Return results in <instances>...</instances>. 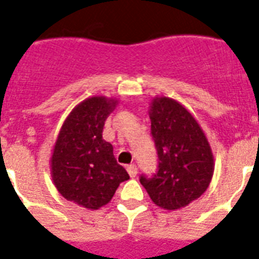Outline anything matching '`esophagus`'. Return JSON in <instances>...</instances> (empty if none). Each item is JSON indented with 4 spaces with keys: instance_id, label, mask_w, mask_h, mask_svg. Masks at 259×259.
Segmentation results:
<instances>
[{
    "instance_id": "1",
    "label": "esophagus",
    "mask_w": 259,
    "mask_h": 259,
    "mask_svg": "<svg viewBox=\"0 0 259 259\" xmlns=\"http://www.w3.org/2000/svg\"><path fill=\"white\" fill-rule=\"evenodd\" d=\"M127 171L130 174V177H136V174H138V167L136 165H128L127 166Z\"/></svg>"
}]
</instances>
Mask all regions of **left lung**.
<instances>
[{
  "label": "left lung",
  "instance_id": "8db88e82",
  "mask_svg": "<svg viewBox=\"0 0 259 259\" xmlns=\"http://www.w3.org/2000/svg\"><path fill=\"white\" fill-rule=\"evenodd\" d=\"M150 119L158 165L151 176L140 174V184L158 206L173 211L205 192L213 157L201 127L177 101L155 98Z\"/></svg>",
  "mask_w": 259,
  "mask_h": 259
}]
</instances>
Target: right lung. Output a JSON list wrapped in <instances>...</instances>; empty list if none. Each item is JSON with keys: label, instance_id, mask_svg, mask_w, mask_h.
Segmentation results:
<instances>
[{"label": "right lung", "instance_id": "obj_1", "mask_svg": "<svg viewBox=\"0 0 259 259\" xmlns=\"http://www.w3.org/2000/svg\"><path fill=\"white\" fill-rule=\"evenodd\" d=\"M116 101L92 97L66 119L54 147L53 180L70 201L97 209L111 201L130 176L113 155V146L102 139V130Z\"/></svg>", "mask_w": 259, "mask_h": 259}]
</instances>
